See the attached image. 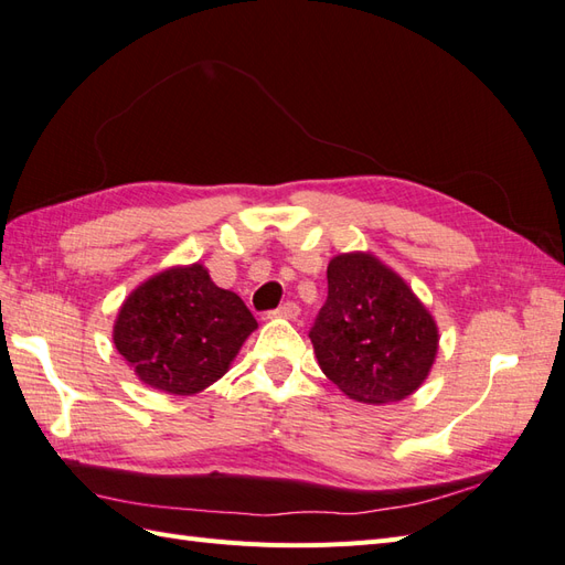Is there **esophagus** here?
I'll return each instance as SVG.
<instances>
[{
    "label": "esophagus",
    "instance_id": "1",
    "mask_svg": "<svg viewBox=\"0 0 565 565\" xmlns=\"http://www.w3.org/2000/svg\"><path fill=\"white\" fill-rule=\"evenodd\" d=\"M298 315H300V308H298V302H294V300H286L281 308L271 312V317H284V320H296Z\"/></svg>",
    "mask_w": 565,
    "mask_h": 565
}]
</instances>
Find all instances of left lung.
I'll return each mask as SVG.
<instances>
[{
  "mask_svg": "<svg viewBox=\"0 0 565 565\" xmlns=\"http://www.w3.org/2000/svg\"><path fill=\"white\" fill-rule=\"evenodd\" d=\"M327 300L310 341L327 377L360 403H394L420 386L439 331L396 271L365 253L337 255L327 267Z\"/></svg>",
  "mask_w": 565,
  "mask_h": 565,
  "instance_id": "8db88e82",
  "label": "left lung"
}]
</instances>
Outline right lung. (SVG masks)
<instances>
[{"instance_id": "obj_1", "label": "right lung", "mask_w": 565, "mask_h": 565, "mask_svg": "<svg viewBox=\"0 0 565 565\" xmlns=\"http://www.w3.org/2000/svg\"><path fill=\"white\" fill-rule=\"evenodd\" d=\"M255 327L245 302L205 267H173L126 298L114 345L145 384L188 396L222 377Z\"/></svg>"}]
</instances>
